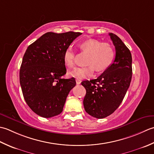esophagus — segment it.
Instances as JSON below:
<instances>
[{
  "mask_svg": "<svg viewBox=\"0 0 154 154\" xmlns=\"http://www.w3.org/2000/svg\"><path fill=\"white\" fill-rule=\"evenodd\" d=\"M76 82L77 84H80L81 80H78V79H76Z\"/></svg>",
  "mask_w": 154,
  "mask_h": 154,
  "instance_id": "1",
  "label": "esophagus"
}]
</instances>
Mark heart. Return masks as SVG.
<instances>
[{"instance_id":"1","label":"heart","mask_w":154,"mask_h":154,"mask_svg":"<svg viewBox=\"0 0 154 154\" xmlns=\"http://www.w3.org/2000/svg\"><path fill=\"white\" fill-rule=\"evenodd\" d=\"M78 47L82 52L88 53L86 66L74 68L69 72L71 77L83 80L93 76L96 70L103 72L109 67L115 56L113 47L107 42L96 39L84 40ZM63 62L67 68H72L76 63V54L72 47H68L63 53Z\"/></svg>"}]
</instances>
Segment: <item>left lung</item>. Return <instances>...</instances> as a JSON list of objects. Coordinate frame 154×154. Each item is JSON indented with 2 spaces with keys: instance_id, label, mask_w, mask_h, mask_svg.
<instances>
[{
  "instance_id": "left-lung-1",
  "label": "left lung",
  "mask_w": 154,
  "mask_h": 154,
  "mask_svg": "<svg viewBox=\"0 0 154 154\" xmlns=\"http://www.w3.org/2000/svg\"><path fill=\"white\" fill-rule=\"evenodd\" d=\"M109 35L116 49L114 62L96 79L81 83L86 90L83 101L84 109L89 115L98 119L108 116L119 107L132 76L130 50L116 34Z\"/></svg>"
}]
</instances>
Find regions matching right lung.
Listing matches in <instances>:
<instances>
[{
    "label": "right lung",
    "mask_w": 154,
    "mask_h": 154,
    "mask_svg": "<svg viewBox=\"0 0 154 154\" xmlns=\"http://www.w3.org/2000/svg\"><path fill=\"white\" fill-rule=\"evenodd\" d=\"M80 32H47L28 47L20 70L24 98L32 110L48 118L60 114L70 91L76 86L66 73L63 53Z\"/></svg>",
    "instance_id": "add662e5"
}]
</instances>
